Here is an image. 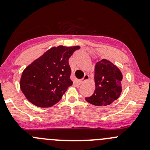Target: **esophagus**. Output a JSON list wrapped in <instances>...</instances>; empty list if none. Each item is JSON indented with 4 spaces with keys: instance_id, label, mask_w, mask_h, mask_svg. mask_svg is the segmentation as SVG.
Segmentation results:
<instances>
[{
    "instance_id": "1",
    "label": "esophagus",
    "mask_w": 150,
    "mask_h": 150,
    "mask_svg": "<svg viewBox=\"0 0 150 150\" xmlns=\"http://www.w3.org/2000/svg\"><path fill=\"white\" fill-rule=\"evenodd\" d=\"M88 80H89V76H88V75H85L84 77H83V79L81 80V81H79V84L80 85L83 84V83L86 82V81H88Z\"/></svg>"
}]
</instances>
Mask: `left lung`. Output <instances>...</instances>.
<instances>
[{
  "mask_svg": "<svg viewBox=\"0 0 150 150\" xmlns=\"http://www.w3.org/2000/svg\"><path fill=\"white\" fill-rule=\"evenodd\" d=\"M95 91L88 103L95 106H107L117 99L122 92V72L117 66L103 59L95 66Z\"/></svg>",
  "mask_w": 150,
  "mask_h": 150,
  "instance_id": "8db88e82",
  "label": "left lung"
}]
</instances>
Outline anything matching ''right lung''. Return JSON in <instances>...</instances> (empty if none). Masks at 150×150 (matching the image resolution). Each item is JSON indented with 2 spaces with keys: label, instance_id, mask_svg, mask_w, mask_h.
Segmentation results:
<instances>
[{
  "label": "right lung",
  "instance_id": "obj_1",
  "mask_svg": "<svg viewBox=\"0 0 150 150\" xmlns=\"http://www.w3.org/2000/svg\"><path fill=\"white\" fill-rule=\"evenodd\" d=\"M80 48L53 47L24 69L20 88L29 102L39 107H50L59 102L72 85L68 60Z\"/></svg>",
  "mask_w": 150,
  "mask_h": 150
}]
</instances>
